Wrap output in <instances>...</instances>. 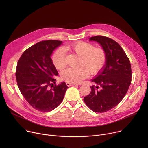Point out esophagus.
I'll return each mask as SVG.
<instances>
[{"label":"esophagus","instance_id":"1","mask_svg":"<svg viewBox=\"0 0 148 148\" xmlns=\"http://www.w3.org/2000/svg\"><path fill=\"white\" fill-rule=\"evenodd\" d=\"M66 85L68 87H70L71 86H76V85H77V84H73V83H70V82H66Z\"/></svg>","mask_w":148,"mask_h":148}]
</instances>
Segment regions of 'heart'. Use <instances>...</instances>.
I'll list each match as a JSON object with an SVG mask.
<instances>
[{
	"instance_id": "heart-1",
	"label": "heart",
	"mask_w": 148,
	"mask_h": 148,
	"mask_svg": "<svg viewBox=\"0 0 148 148\" xmlns=\"http://www.w3.org/2000/svg\"><path fill=\"white\" fill-rule=\"evenodd\" d=\"M66 49L81 58L79 68H68L61 73V78L67 82L79 83L88 76V73L91 75H96L102 70L106 64V50L102 47H95L93 44L88 42L78 41L68 45ZM52 61L57 70H62L66 67V53L64 49L60 48L55 51Z\"/></svg>"
}]
</instances>
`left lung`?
Wrapping results in <instances>:
<instances>
[{"label":"left lung","instance_id":"8db88e82","mask_svg":"<svg viewBox=\"0 0 148 148\" xmlns=\"http://www.w3.org/2000/svg\"><path fill=\"white\" fill-rule=\"evenodd\" d=\"M96 41L107 51V60L103 70L92 81L97 86L84 101L94 112L102 113L114 108L127 93L132 80L130 61L123 49L115 40L103 36L90 38Z\"/></svg>","mask_w":148,"mask_h":148}]
</instances>
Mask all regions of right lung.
I'll list each match as a JSON object with an SVG mask.
<instances>
[{
	"label": "right lung",
	"mask_w": 148,
	"mask_h": 148,
	"mask_svg": "<svg viewBox=\"0 0 148 148\" xmlns=\"http://www.w3.org/2000/svg\"><path fill=\"white\" fill-rule=\"evenodd\" d=\"M61 41L48 40L26 49L20 57L16 70L18 87L31 106L49 112L61 103L68 87L65 82L56 85L58 75L50 57Z\"/></svg>",
	"instance_id": "right-lung-1"
}]
</instances>
